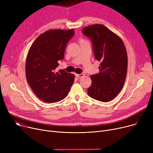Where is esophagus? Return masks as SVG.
<instances>
[{"instance_id":"34e87169","label":"esophagus","mask_w":153,"mask_h":153,"mask_svg":"<svg viewBox=\"0 0 153 153\" xmlns=\"http://www.w3.org/2000/svg\"><path fill=\"white\" fill-rule=\"evenodd\" d=\"M76 77H77L80 78V77H82L84 75L83 74H76Z\"/></svg>"}]
</instances>
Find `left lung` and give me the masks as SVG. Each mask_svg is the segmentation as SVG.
I'll return each instance as SVG.
<instances>
[{
  "label": "left lung",
  "mask_w": 153,
  "mask_h": 153,
  "mask_svg": "<svg viewBox=\"0 0 153 153\" xmlns=\"http://www.w3.org/2000/svg\"><path fill=\"white\" fill-rule=\"evenodd\" d=\"M82 32L91 39L95 58L100 62L99 73L91 76L87 94L94 99L109 102L122 90L126 79L128 56L124 43L101 24L84 27Z\"/></svg>",
  "instance_id": "left-lung-1"
}]
</instances>
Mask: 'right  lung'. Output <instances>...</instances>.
Returning <instances> with one entry per match:
<instances>
[{
	"mask_svg": "<svg viewBox=\"0 0 153 153\" xmlns=\"http://www.w3.org/2000/svg\"><path fill=\"white\" fill-rule=\"evenodd\" d=\"M74 35L73 29L48 30L35 40L28 51L25 66L27 82L37 97L45 102L64 99L74 83V74L56 69Z\"/></svg>",
	"mask_w": 153,
	"mask_h": 153,
	"instance_id": "right-lung-1",
	"label": "right lung"
}]
</instances>
